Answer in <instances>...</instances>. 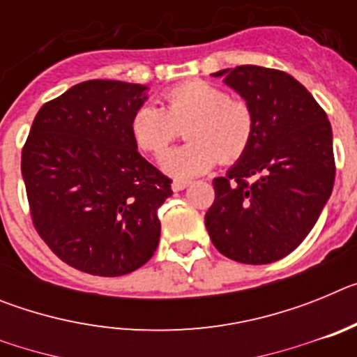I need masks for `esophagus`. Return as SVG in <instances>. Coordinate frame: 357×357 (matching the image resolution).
<instances>
[{
  "label": "esophagus",
  "mask_w": 357,
  "mask_h": 357,
  "mask_svg": "<svg viewBox=\"0 0 357 357\" xmlns=\"http://www.w3.org/2000/svg\"><path fill=\"white\" fill-rule=\"evenodd\" d=\"M189 184H191V181H185V178H175L172 184V188H173V191H181V189L188 188Z\"/></svg>",
  "instance_id": "obj_1"
}]
</instances>
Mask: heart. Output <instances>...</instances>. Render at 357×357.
Returning <instances> with one entry per match:
<instances>
[{
	"mask_svg": "<svg viewBox=\"0 0 357 357\" xmlns=\"http://www.w3.org/2000/svg\"><path fill=\"white\" fill-rule=\"evenodd\" d=\"M164 109L144 103L130 118L135 146L162 155L185 127L188 143L164 155L162 166L176 176H195L218 162H232L248 150L255 134V114L243 98L206 80L178 84L162 94Z\"/></svg>",
	"mask_w": 357,
	"mask_h": 357,
	"instance_id": "1",
	"label": "heart"
}]
</instances>
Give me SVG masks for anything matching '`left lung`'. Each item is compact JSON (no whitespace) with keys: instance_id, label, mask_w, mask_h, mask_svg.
I'll use <instances>...</instances> for the list:
<instances>
[{"instance_id":"8db88e82","label":"left lung","mask_w":357,"mask_h":357,"mask_svg":"<svg viewBox=\"0 0 357 357\" xmlns=\"http://www.w3.org/2000/svg\"><path fill=\"white\" fill-rule=\"evenodd\" d=\"M213 77H225L250 103L255 134L227 175L213 181L207 232L229 259L275 263L304 241L331 197L336 175L331 123L284 71L238 66Z\"/></svg>"}]
</instances>
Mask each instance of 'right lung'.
Listing matches in <instances>:
<instances>
[{"instance_id": "add662e5", "label": "right lung", "mask_w": 357, "mask_h": 357, "mask_svg": "<svg viewBox=\"0 0 357 357\" xmlns=\"http://www.w3.org/2000/svg\"><path fill=\"white\" fill-rule=\"evenodd\" d=\"M148 87L87 80L44 103L21 153L33 227L69 266L100 277L150 261L160 238L157 211L172 178L151 166L130 134Z\"/></svg>"}]
</instances>
